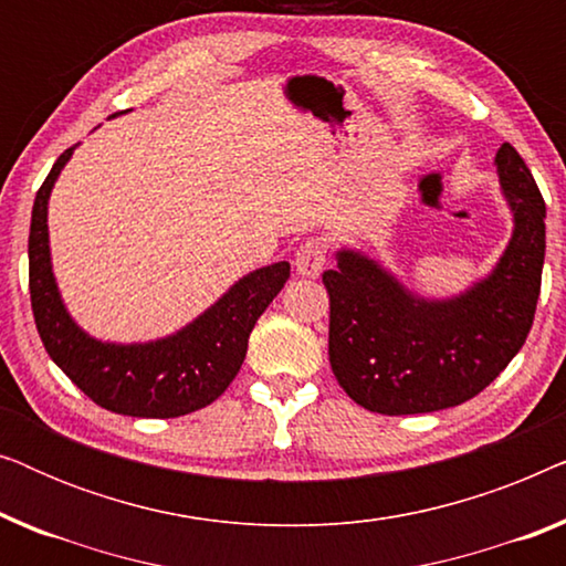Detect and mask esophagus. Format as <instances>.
<instances>
[{
	"label": "esophagus",
	"mask_w": 566,
	"mask_h": 566,
	"mask_svg": "<svg viewBox=\"0 0 566 566\" xmlns=\"http://www.w3.org/2000/svg\"><path fill=\"white\" fill-rule=\"evenodd\" d=\"M324 262H327V242L319 237H312L296 250V260H293V265H296L298 275L316 277L322 273Z\"/></svg>",
	"instance_id": "1"
}]
</instances>
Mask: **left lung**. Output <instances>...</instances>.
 I'll return each mask as SVG.
<instances>
[{"label": "left lung", "instance_id": "obj_1", "mask_svg": "<svg viewBox=\"0 0 566 566\" xmlns=\"http://www.w3.org/2000/svg\"><path fill=\"white\" fill-rule=\"evenodd\" d=\"M513 237L494 270L453 298H422L363 252L339 250L329 293V363L355 405L422 415L484 391L528 337L546 252V203L521 154L494 157Z\"/></svg>", "mask_w": 566, "mask_h": 566}]
</instances>
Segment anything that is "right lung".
I'll return each mask as SVG.
<instances>
[{
  "mask_svg": "<svg viewBox=\"0 0 566 566\" xmlns=\"http://www.w3.org/2000/svg\"><path fill=\"white\" fill-rule=\"evenodd\" d=\"M72 154L74 146L51 167L30 219V304L45 353L95 405L115 415L167 420L208 407L234 381L254 322L281 293L291 265L273 262L239 277L211 308L169 337L130 345L90 337L61 301L49 250V198Z\"/></svg>",
  "mask_w": 566,
  "mask_h": 566,
  "instance_id": "1",
  "label": "right lung"
}]
</instances>
